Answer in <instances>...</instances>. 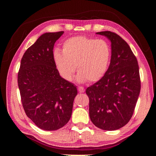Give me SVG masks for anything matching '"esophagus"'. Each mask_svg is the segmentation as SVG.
<instances>
[{"label":"esophagus","instance_id":"1","mask_svg":"<svg viewBox=\"0 0 156 156\" xmlns=\"http://www.w3.org/2000/svg\"><path fill=\"white\" fill-rule=\"evenodd\" d=\"M78 91H79V92H80V93H84V91H85V89H84V87H78Z\"/></svg>","mask_w":156,"mask_h":156}]
</instances>
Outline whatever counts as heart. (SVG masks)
Returning a JSON list of instances; mask_svg holds the SVG:
<instances>
[{
	"mask_svg": "<svg viewBox=\"0 0 156 156\" xmlns=\"http://www.w3.org/2000/svg\"><path fill=\"white\" fill-rule=\"evenodd\" d=\"M111 55L109 44L104 40L77 36L65 41L62 52L55 50L54 59L64 80H72L76 66L77 82H94L103 77L107 71Z\"/></svg>",
	"mask_w": 156,
	"mask_h": 156,
	"instance_id": "b5f03b06",
	"label": "heart"
}]
</instances>
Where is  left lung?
I'll return each instance as SVG.
<instances>
[{
	"label": "left lung",
	"instance_id": "1",
	"mask_svg": "<svg viewBox=\"0 0 156 156\" xmlns=\"http://www.w3.org/2000/svg\"><path fill=\"white\" fill-rule=\"evenodd\" d=\"M111 41L109 67L101 80L86 90L89 99V117L105 131L124 126L133 116L140 91L138 61L127 42L110 31L97 33Z\"/></svg>",
	"mask_w": 156,
	"mask_h": 156
}]
</instances>
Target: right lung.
<instances>
[{
    "mask_svg": "<svg viewBox=\"0 0 156 156\" xmlns=\"http://www.w3.org/2000/svg\"><path fill=\"white\" fill-rule=\"evenodd\" d=\"M63 31L42 34L23 55L18 74L27 116L40 129L55 131L71 118L77 89L56 68L53 48Z\"/></svg>",
    "mask_w": 156,
    "mask_h": 156,
    "instance_id": "obj_1",
    "label": "right lung"
}]
</instances>
